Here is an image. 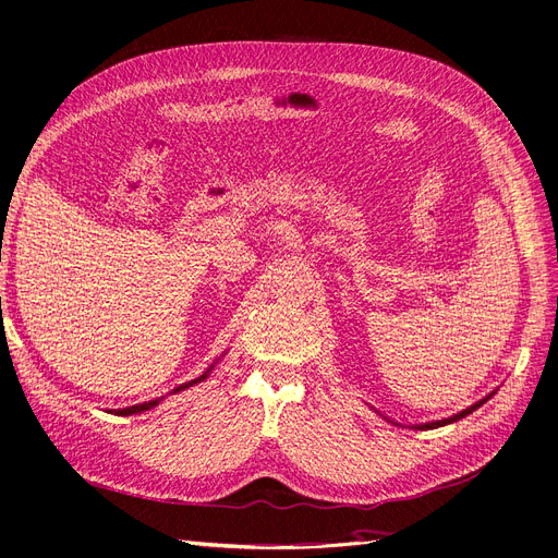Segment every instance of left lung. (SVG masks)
I'll use <instances>...</instances> for the list:
<instances>
[{
  "mask_svg": "<svg viewBox=\"0 0 558 558\" xmlns=\"http://www.w3.org/2000/svg\"><path fill=\"white\" fill-rule=\"evenodd\" d=\"M495 393V391H493ZM493 393L489 396H485V398H481L478 403H474L472 408H466V410H462V412H458V414H453V416H449V418H441V421H433V423H423V426H414L416 430H433V428H439V426H447V423H453V421H460V418H464L466 414H472L474 410H478L483 403H487L489 398H493Z\"/></svg>",
  "mask_w": 558,
  "mask_h": 558,
  "instance_id": "obj_1",
  "label": "left lung"
}]
</instances>
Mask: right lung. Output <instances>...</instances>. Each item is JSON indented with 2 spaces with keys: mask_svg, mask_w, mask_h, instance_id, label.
<instances>
[{
  "mask_svg": "<svg viewBox=\"0 0 558 558\" xmlns=\"http://www.w3.org/2000/svg\"><path fill=\"white\" fill-rule=\"evenodd\" d=\"M210 371H213V366L204 373V375H198L196 380H192V383H185V385H181V387H175L173 389V393H178V391H183V389H187V387H192V385H196V383H202V380H206V377L210 375ZM165 398V396H162ZM162 398H155V400H148V403H140V405H132V408H123V410H119L117 414H137V412H146V410H150V408H155L160 403Z\"/></svg>",
  "mask_w": 558,
  "mask_h": 558,
  "instance_id": "right-lung-1",
  "label": "right lung"
}]
</instances>
